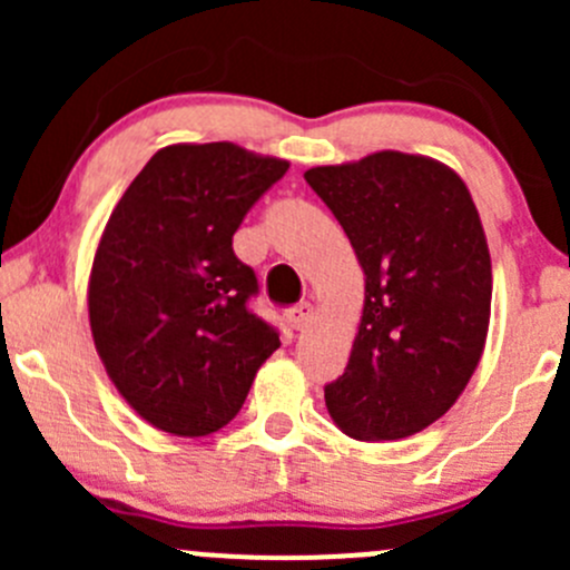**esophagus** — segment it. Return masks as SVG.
<instances>
[{
	"mask_svg": "<svg viewBox=\"0 0 570 570\" xmlns=\"http://www.w3.org/2000/svg\"><path fill=\"white\" fill-rule=\"evenodd\" d=\"M314 317V306L312 303H295V306L286 308V322H289L295 331H303Z\"/></svg>",
	"mask_w": 570,
	"mask_h": 570,
	"instance_id": "34e87169",
	"label": "esophagus"
}]
</instances>
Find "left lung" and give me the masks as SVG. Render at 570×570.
Wrapping results in <instances>:
<instances>
[{"label": "left lung", "instance_id": "8db88e82", "mask_svg": "<svg viewBox=\"0 0 570 570\" xmlns=\"http://www.w3.org/2000/svg\"><path fill=\"white\" fill-rule=\"evenodd\" d=\"M366 275L358 336L325 386L333 422L396 441L444 416L476 370L491 317V256L461 176L381 151L306 170Z\"/></svg>", "mask_w": 570, "mask_h": 570}]
</instances>
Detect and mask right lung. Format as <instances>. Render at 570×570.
Returning <instances> with one entry per match:
<instances>
[{
  "label": "right lung",
  "instance_id": "1",
  "mask_svg": "<svg viewBox=\"0 0 570 570\" xmlns=\"http://www.w3.org/2000/svg\"><path fill=\"white\" fill-rule=\"evenodd\" d=\"M289 163L232 142L168 146L118 200L90 273V327L109 377L154 428L209 435L281 347L258 317L234 234Z\"/></svg>",
  "mask_w": 570,
  "mask_h": 570
}]
</instances>
